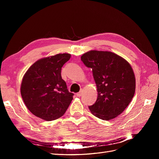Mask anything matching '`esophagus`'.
Masks as SVG:
<instances>
[{
    "label": "esophagus",
    "mask_w": 159,
    "mask_h": 159,
    "mask_svg": "<svg viewBox=\"0 0 159 159\" xmlns=\"http://www.w3.org/2000/svg\"><path fill=\"white\" fill-rule=\"evenodd\" d=\"M82 93H83V90L82 89H81L78 93H76V95L78 96V97H81V95H82Z\"/></svg>",
    "instance_id": "esophagus-1"
}]
</instances>
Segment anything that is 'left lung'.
Segmentation results:
<instances>
[{
	"label": "left lung",
	"mask_w": 159,
	"mask_h": 159,
	"mask_svg": "<svg viewBox=\"0 0 159 159\" xmlns=\"http://www.w3.org/2000/svg\"><path fill=\"white\" fill-rule=\"evenodd\" d=\"M81 60L92 69L98 90L95 103L89 109L95 117L108 121L126 109L135 91V78L129 62L115 53L91 50Z\"/></svg>",
	"instance_id": "1"
}]
</instances>
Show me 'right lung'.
Masks as SVG:
<instances>
[{"mask_svg": "<svg viewBox=\"0 0 159 159\" xmlns=\"http://www.w3.org/2000/svg\"><path fill=\"white\" fill-rule=\"evenodd\" d=\"M71 57L58 54L36 61L22 81L20 93L26 106L35 116L46 121L61 117L73 99L61 78L62 66Z\"/></svg>", "mask_w": 159, "mask_h": 159, "instance_id": "1", "label": "right lung"}]
</instances>
